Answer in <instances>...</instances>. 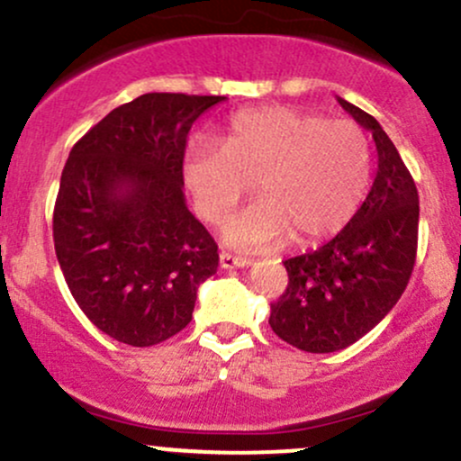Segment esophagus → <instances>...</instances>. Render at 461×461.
Returning a JSON list of instances; mask_svg holds the SVG:
<instances>
[{"mask_svg": "<svg viewBox=\"0 0 461 461\" xmlns=\"http://www.w3.org/2000/svg\"><path fill=\"white\" fill-rule=\"evenodd\" d=\"M219 260H221V268H245L251 264V260H247V258L231 256V253H227V251L221 253Z\"/></svg>", "mask_w": 461, "mask_h": 461, "instance_id": "1", "label": "esophagus"}]
</instances>
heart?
Here are the masks:
<instances>
[{"label":"heart","mask_w":461,"mask_h":461,"mask_svg":"<svg viewBox=\"0 0 461 461\" xmlns=\"http://www.w3.org/2000/svg\"><path fill=\"white\" fill-rule=\"evenodd\" d=\"M370 171V142L357 123L288 105L234 114L223 147L194 139L182 167L194 208L210 223L223 221L256 182L260 201L221 230L225 245L240 251L338 234L366 197Z\"/></svg>","instance_id":"heart-1"}]
</instances>
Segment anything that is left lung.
Wrapping results in <instances>:
<instances>
[{"label":"left lung","instance_id":"left-lung-1","mask_svg":"<svg viewBox=\"0 0 461 461\" xmlns=\"http://www.w3.org/2000/svg\"><path fill=\"white\" fill-rule=\"evenodd\" d=\"M338 104L373 134L377 173L345 230L312 253L284 262L288 288L271 303L268 325L308 353L347 348L394 308L410 282L418 245V190L375 116Z\"/></svg>","mask_w":461,"mask_h":461}]
</instances>
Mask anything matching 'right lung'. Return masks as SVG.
<instances>
[{
  "label": "right lung",
  "mask_w": 461,
  "mask_h": 461,
  "mask_svg": "<svg viewBox=\"0 0 461 461\" xmlns=\"http://www.w3.org/2000/svg\"><path fill=\"white\" fill-rule=\"evenodd\" d=\"M214 95L147 93L73 145L54 208L68 290L99 331L153 347L193 319L197 288L219 267L214 238L184 197V151Z\"/></svg>",
  "instance_id": "right-lung-1"
}]
</instances>
